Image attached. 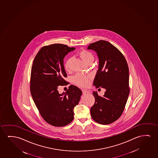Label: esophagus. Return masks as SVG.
I'll return each mask as SVG.
<instances>
[{
    "instance_id": "34e87169",
    "label": "esophagus",
    "mask_w": 158,
    "mask_h": 158,
    "mask_svg": "<svg viewBox=\"0 0 158 158\" xmlns=\"http://www.w3.org/2000/svg\"><path fill=\"white\" fill-rule=\"evenodd\" d=\"M82 91L83 94H85L89 93V91L85 90H82Z\"/></svg>"
}]
</instances>
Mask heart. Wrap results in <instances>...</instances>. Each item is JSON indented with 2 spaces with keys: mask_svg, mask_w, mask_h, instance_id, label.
<instances>
[{
  "mask_svg": "<svg viewBox=\"0 0 158 158\" xmlns=\"http://www.w3.org/2000/svg\"><path fill=\"white\" fill-rule=\"evenodd\" d=\"M78 54L82 58L83 60L85 62L87 63V64H89L90 63L93 62V54L89 50L83 49L79 52ZM71 61H72V58H69L65 61L64 63V68L66 71H70ZM91 78V76L89 75L77 73L73 76V80L76 85H77L80 87H87L89 85Z\"/></svg>",
  "mask_w": 158,
  "mask_h": 158,
  "instance_id": "b5f03b06",
  "label": "heart"
}]
</instances>
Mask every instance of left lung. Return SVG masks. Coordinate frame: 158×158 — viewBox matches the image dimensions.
<instances>
[{
    "label": "left lung",
    "instance_id": "1",
    "mask_svg": "<svg viewBox=\"0 0 158 158\" xmlns=\"http://www.w3.org/2000/svg\"><path fill=\"white\" fill-rule=\"evenodd\" d=\"M87 49L95 50L99 58L94 85L106 89L103 96L93 93L95 101L90 109L91 118L100 124L109 125L120 118L127 102L130 91L128 66L121 51L107 41L93 43Z\"/></svg>",
    "mask_w": 158,
    "mask_h": 158
}]
</instances>
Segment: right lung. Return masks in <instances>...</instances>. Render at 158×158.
I'll list each match as a JSON object with an SVG mask.
<instances>
[{"label":"right lung","instance_id":"add662e5","mask_svg":"<svg viewBox=\"0 0 158 158\" xmlns=\"http://www.w3.org/2000/svg\"><path fill=\"white\" fill-rule=\"evenodd\" d=\"M75 49L62 44L44 46L36 55L31 68L30 87L33 101L43 118L55 127L72 122L73 108L82 94L73 85L62 94L58 91L60 85H67L63 59Z\"/></svg>","mask_w":158,"mask_h":158}]
</instances>
